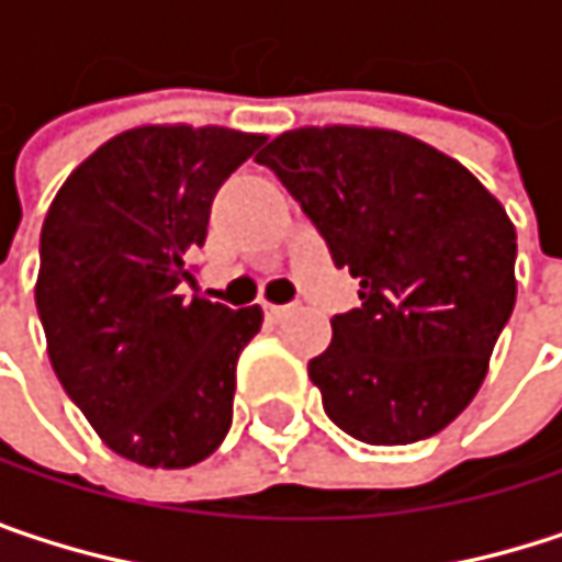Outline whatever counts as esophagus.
Instances as JSON below:
<instances>
[{
  "mask_svg": "<svg viewBox=\"0 0 562 562\" xmlns=\"http://www.w3.org/2000/svg\"><path fill=\"white\" fill-rule=\"evenodd\" d=\"M263 312H267V318H270V322H280V318H285V315L292 312V305H273V302H267V305H263Z\"/></svg>",
  "mask_w": 562,
  "mask_h": 562,
  "instance_id": "esophagus-1",
  "label": "esophagus"
}]
</instances>
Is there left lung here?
<instances>
[{
    "label": "left lung",
    "instance_id": "obj_1",
    "mask_svg": "<svg viewBox=\"0 0 562 562\" xmlns=\"http://www.w3.org/2000/svg\"><path fill=\"white\" fill-rule=\"evenodd\" d=\"M361 280L308 361L328 419L368 446L446 429L479 393L510 318L517 234L495 194L439 149L364 126H305L260 156Z\"/></svg>",
    "mask_w": 562,
    "mask_h": 562
}]
</instances>
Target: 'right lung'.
Instances as JSON below:
<instances>
[{"label":"right lung","instance_id":"right-lung-1","mask_svg":"<svg viewBox=\"0 0 562 562\" xmlns=\"http://www.w3.org/2000/svg\"><path fill=\"white\" fill-rule=\"evenodd\" d=\"M267 136L139 126L67 175L42 227L35 305L60 387L149 469L207 459L234 419L237 358L263 312L184 295L211 201Z\"/></svg>","mask_w":562,"mask_h":562}]
</instances>
